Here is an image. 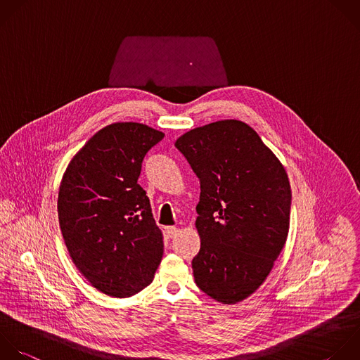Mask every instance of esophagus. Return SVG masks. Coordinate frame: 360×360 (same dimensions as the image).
<instances>
[{
  "label": "esophagus",
  "instance_id": "esophagus-1",
  "mask_svg": "<svg viewBox=\"0 0 360 360\" xmlns=\"http://www.w3.org/2000/svg\"><path fill=\"white\" fill-rule=\"evenodd\" d=\"M177 233H179V229H177L176 226H167V228H166V235H167V238H174Z\"/></svg>",
  "mask_w": 360,
  "mask_h": 360
}]
</instances>
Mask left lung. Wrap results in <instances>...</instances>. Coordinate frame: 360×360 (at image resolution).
I'll use <instances>...</instances> for the list:
<instances>
[{
	"mask_svg": "<svg viewBox=\"0 0 360 360\" xmlns=\"http://www.w3.org/2000/svg\"><path fill=\"white\" fill-rule=\"evenodd\" d=\"M174 145L200 179L195 228L201 246L191 262L195 284L215 301L236 304L263 284L287 240V173L242 121L194 128Z\"/></svg>",
	"mask_w": 360,
	"mask_h": 360,
	"instance_id": "1",
	"label": "left lung"
}]
</instances>
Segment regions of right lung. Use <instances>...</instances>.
I'll return each mask as SVG.
<instances>
[{
  "mask_svg": "<svg viewBox=\"0 0 360 360\" xmlns=\"http://www.w3.org/2000/svg\"><path fill=\"white\" fill-rule=\"evenodd\" d=\"M163 136L138 122L111 124L75 155L60 181L58 214L69 255L107 295L139 292L160 264L163 235L138 179Z\"/></svg>",
  "mask_w": 360,
  "mask_h": 360,
  "instance_id": "right-lung-1",
  "label": "right lung"
}]
</instances>
